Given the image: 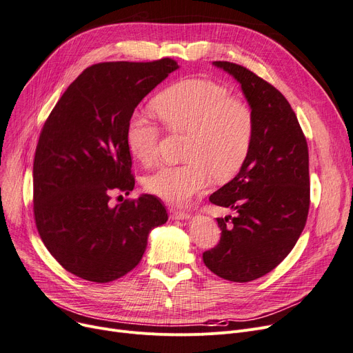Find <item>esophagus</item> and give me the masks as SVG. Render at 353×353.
I'll return each mask as SVG.
<instances>
[{
  "label": "esophagus",
  "mask_w": 353,
  "mask_h": 353,
  "mask_svg": "<svg viewBox=\"0 0 353 353\" xmlns=\"http://www.w3.org/2000/svg\"><path fill=\"white\" fill-rule=\"evenodd\" d=\"M169 217H171L172 220H187V219H190V214L187 213V211L169 208Z\"/></svg>",
  "instance_id": "34e87169"
}]
</instances>
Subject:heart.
<instances>
[{
	"instance_id": "1",
	"label": "heart",
	"mask_w": 353,
	"mask_h": 353,
	"mask_svg": "<svg viewBox=\"0 0 353 353\" xmlns=\"http://www.w3.org/2000/svg\"><path fill=\"white\" fill-rule=\"evenodd\" d=\"M153 110L171 132H188L187 162L162 166L143 179L148 192L182 205L203 192L211 182L233 178L246 162L255 137L252 107L230 97L219 82L188 78L175 82L152 103ZM159 125L146 116L134 114L125 130L132 157L146 166L157 162Z\"/></svg>"
}]
</instances>
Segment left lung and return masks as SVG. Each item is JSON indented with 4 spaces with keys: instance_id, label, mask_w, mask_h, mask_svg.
Segmentation results:
<instances>
[{
    "instance_id": "8db88e82",
    "label": "left lung",
    "mask_w": 353,
    "mask_h": 353,
    "mask_svg": "<svg viewBox=\"0 0 353 353\" xmlns=\"http://www.w3.org/2000/svg\"><path fill=\"white\" fill-rule=\"evenodd\" d=\"M213 65L241 83L255 114V137L239 174L210 195L211 203L234 210L236 216L217 219L220 242L203 253V261L223 279L249 283L283 262L304 229L308 148L297 116L275 87L245 66Z\"/></svg>"
}]
</instances>
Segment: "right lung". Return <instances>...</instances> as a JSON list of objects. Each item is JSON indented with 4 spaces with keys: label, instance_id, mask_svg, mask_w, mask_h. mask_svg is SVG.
<instances>
[{
    "label": "right lung",
    "instance_id": "1",
    "mask_svg": "<svg viewBox=\"0 0 353 353\" xmlns=\"http://www.w3.org/2000/svg\"><path fill=\"white\" fill-rule=\"evenodd\" d=\"M178 68L169 58L92 65L48 117L34 154L33 211L41 241L68 272L100 284L121 278L142 259L150 230L166 223L154 195L110 200L134 188L125 145L134 108Z\"/></svg>",
    "mask_w": 353,
    "mask_h": 353
}]
</instances>
